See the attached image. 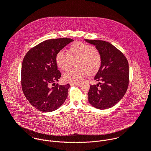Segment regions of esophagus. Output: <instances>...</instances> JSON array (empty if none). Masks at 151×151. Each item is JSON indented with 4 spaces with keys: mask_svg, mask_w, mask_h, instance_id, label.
Here are the masks:
<instances>
[{
    "mask_svg": "<svg viewBox=\"0 0 151 151\" xmlns=\"http://www.w3.org/2000/svg\"><path fill=\"white\" fill-rule=\"evenodd\" d=\"M70 84L72 85H79L81 84V83L80 82H72Z\"/></svg>",
    "mask_w": 151,
    "mask_h": 151,
    "instance_id": "34e87169",
    "label": "esophagus"
}]
</instances>
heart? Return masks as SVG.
Here are the masks:
<instances>
[{
	"label": "heart",
	"instance_id": "obj_1",
	"mask_svg": "<svg viewBox=\"0 0 151 151\" xmlns=\"http://www.w3.org/2000/svg\"><path fill=\"white\" fill-rule=\"evenodd\" d=\"M57 66L62 70H69L76 62V68L63 74V79L66 82H79L88 74L96 73L101 63L99 50L82 42H75L68 50V53L59 51L55 58Z\"/></svg>",
	"mask_w": 151,
	"mask_h": 151
}]
</instances>
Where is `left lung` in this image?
<instances>
[{"label": "left lung", "mask_w": 151, "mask_h": 151, "mask_svg": "<svg viewBox=\"0 0 151 151\" xmlns=\"http://www.w3.org/2000/svg\"><path fill=\"white\" fill-rule=\"evenodd\" d=\"M84 40L95 46L101 57V66L94 77V80L99 82L90 85L88 93L89 103L99 109L111 108L122 99L127 90L128 61L119 50L109 42L100 40Z\"/></svg>", "instance_id": "8db88e82"}]
</instances>
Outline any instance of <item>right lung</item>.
Here are the masks:
<instances>
[{
  "mask_svg": "<svg viewBox=\"0 0 151 151\" xmlns=\"http://www.w3.org/2000/svg\"><path fill=\"white\" fill-rule=\"evenodd\" d=\"M73 40L50 39L40 43L25 55L21 66V86L29 103L36 109L54 111L64 103L70 85H55L61 75L56 63L57 53Z\"/></svg>",
  "mask_w": 151,
  "mask_h": 151,
  "instance_id": "1",
  "label": "right lung"
}]
</instances>
